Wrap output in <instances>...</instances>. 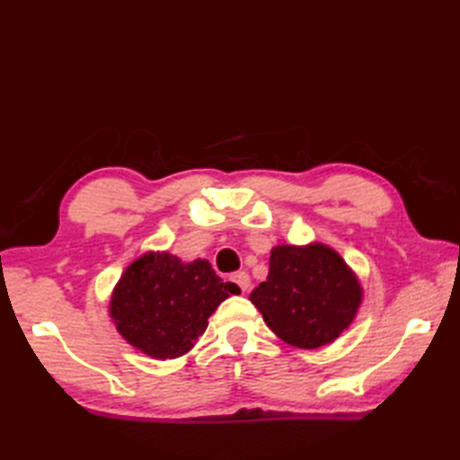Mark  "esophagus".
Returning <instances> with one entry per match:
<instances>
[{
  "mask_svg": "<svg viewBox=\"0 0 460 460\" xmlns=\"http://www.w3.org/2000/svg\"><path fill=\"white\" fill-rule=\"evenodd\" d=\"M231 280L235 282V285L243 290V292H247L249 288H251V279H249V275L245 270H237V272H233L231 275Z\"/></svg>",
  "mask_w": 460,
  "mask_h": 460,
  "instance_id": "esophagus-1",
  "label": "esophagus"
}]
</instances>
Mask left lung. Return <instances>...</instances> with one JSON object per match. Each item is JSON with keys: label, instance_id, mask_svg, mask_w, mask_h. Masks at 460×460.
Masks as SVG:
<instances>
[{"label": "left lung", "instance_id": "left-lung-1", "mask_svg": "<svg viewBox=\"0 0 460 460\" xmlns=\"http://www.w3.org/2000/svg\"><path fill=\"white\" fill-rule=\"evenodd\" d=\"M359 300V282L324 245L272 249L269 277L251 292L267 326L298 348H320L338 338Z\"/></svg>", "mask_w": 460, "mask_h": 460}]
</instances>
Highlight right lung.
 <instances>
[{
    "instance_id": "add662e5",
    "label": "right lung",
    "mask_w": 460,
    "mask_h": 460,
    "mask_svg": "<svg viewBox=\"0 0 460 460\" xmlns=\"http://www.w3.org/2000/svg\"><path fill=\"white\" fill-rule=\"evenodd\" d=\"M239 287L223 282L208 261L183 265L168 252H150L124 270L111 300V316L132 346L155 359L193 348L208 318Z\"/></svg>"
}]
</instances>
